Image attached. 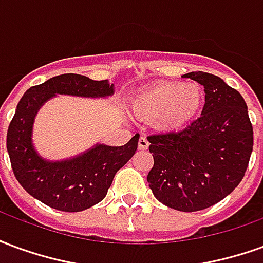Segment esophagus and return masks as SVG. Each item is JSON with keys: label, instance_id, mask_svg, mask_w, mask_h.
Masks as SVG:
<instances>
[{"label": "esophagus", "instance_id": "34e87169", "mask_svg": "<svg viewBox=\"0 0 263 263\" xmlns=\"http://www.w3.org/2000/svg\"><path fill=\"white\" fill-rule=\"evenodd\" d=\"M138 148L141 149V151H145V149L149 148V141L146 139V137L139 138V141H138Z\"/></svg>", "mask_w": 263, "mask_h": 263}]
</instances>
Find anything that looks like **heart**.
I'll return each instance as SVG.
<instances>
[{"mask_svg":"<svg viewBox=\"0 0 263 263\" xmlns=\"http://www.w3.org/2000/svg\"><path fill=\"white\" fill-rule=\"evenodd\" d=\"M201 101L198 84L165 83L141 92L132 103V111L141 120L155 121L162 131H177L196 117Z\"/></svg>","mask_w":263,"mask_h":263,"instance_id":"obj_1","label":"heart"}]
</instances>
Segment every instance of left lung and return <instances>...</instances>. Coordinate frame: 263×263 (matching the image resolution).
Masks as SVG:
<instances>
[{"label":"left lung","mask_w":263,"mask_h":263,"mask_svg":"<svg viewBox=\"0 0 263 263\" xmlns=\"http://www.w3.org/2000/svg\"><path fill=\"white\" fill-rule=\"evenodd\" d=\"M184 77L204 87L201 115L187 128L148 137L154 167L152 193L171 209L192 213L227 197L242 180L254 146V129L242 96L204 71Z\"/></svg>","instance_id":"obj_1"}]
</instances>
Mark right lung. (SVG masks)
Wrapping results in <instances>:
<instances>
[{
    "label": "right lung",
    "instance_id": "1",
    "mask_svg": "<svg viewBox=\"0 0 263 263\" xmlns=\"http://www.w3.org/2000/svg\"><path fill=\"white\" fill-rule=\"evenodd\" d=\"M58 94L108 97L114 94V84L67 73L31 87L21 98L8 126L7 149L16 180L32 197L59 211L77 213L107 196L115 173L135 155L139 135L132 137L124 146L97 143L71 159H43L33 148L32 126L37 109Z\"/></svg>",
    "mask_w": 263,
    "mask_h": 263
}]
</instances>
